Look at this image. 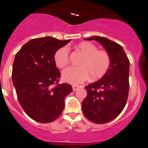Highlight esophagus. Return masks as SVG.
<instances>
[{"instance_id": "obj_1", "label": "esophagus", "mask_w": 148, "mask_h": 148, "mask_svg": "<svg viewBox=\"0 0 148 148\" xmlns=\"http://www.w3.org/2000/svg\"><path fill=\"white\" fill-rule=\"evenodd\" d=\"M79 88L78 86H76V85H73L72 86V89H73V91H76V90H77Z\"/></svg>"}]
</instances>
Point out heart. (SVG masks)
<instances>
[{
    "label": "heart",
    "instance_id": "b5f03b06",
    "mask_svg": "<svg viewBox=\"0 0 148 148\" xmlns=\"http://www.w3.org/2000/svg\"><path fill=\"white\" fill-rule=\"evenodd\" d=\"M76 50L83 54V58L79 67H69L62 72V79L72 85H79L87 81L102 78L108 72L110 66V55L105 50H99L97 45L90 42H81L75 46ZM69 49L62 47L56 51L54 63L59 68H63L69 62Z\"/></svg>",
    "mask_w": 148,
    "mask_h": 148
}]
</instances>
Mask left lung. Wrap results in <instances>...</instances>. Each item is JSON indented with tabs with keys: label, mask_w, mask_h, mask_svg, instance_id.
<instances>
[{
	"label": "left lung",
	"mask_w": 148,
	"mask_h": 148,
	"mask_svg": "<svg viewBox=\"0 0 148 148\" xmlns=\"http://www.w3.org/2000/svg\"><path fill=\"white\" fill-rule=\"evenodd\" d=\"M85 40H97L110 57L108 72L100 80L85 87L88 95L82 110L90 121L103 124L120 114L125 108L129 92L130 60L119 44L106 37L94 36Z\"/></svg>",
	"instance_id": "obj_1"
}]
</instances>
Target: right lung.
Returning a JSON list of instances; mask_svg holds the SVG:
<instances>
[{"mask_svg": "<svg viewBox=\"0 0 148 148\" xmlns=\"http://www.w3.org/2000/svg\"><path fill=\"white\" fill-rule=\"evenodd\" d=\"M52 37L32 39L16 53L12 67V82L18 100L31 119L47 123L61 114L65 98L72 92L69 84H59L56 51L70 41Z\"/></svg>", "mask_w": 148, "mask_h": 148, "instance_id": "add662e5", "label": "right lung"}]
</instances>
